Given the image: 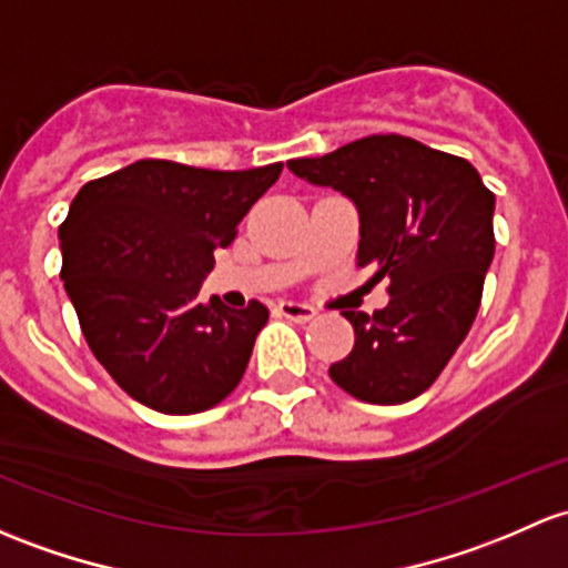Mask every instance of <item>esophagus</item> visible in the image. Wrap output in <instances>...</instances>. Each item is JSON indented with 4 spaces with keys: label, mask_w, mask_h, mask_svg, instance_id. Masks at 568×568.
Returning <instances> with one entry per match:
<instances>
[{
    "label": "esophagus",
    "mask_w": 568,
    "mask_h": 568,
    "mask_svg": "<svg viewBox=\"0 0 568 568\" xmlns=\"http://www.w3.org/2000/svg\"><path fill=\"white\" fill-rule=\"evenodd\" d=\"M277 313L283 315V318L296 321V324H307V321L315 318V307H310V304H302V302H280Z\"/></svg>",
    "instance_id": "obj_1"
}]
</instances>
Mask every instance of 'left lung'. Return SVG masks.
Here are the masks:
<instances>
[{
    "label": "left lung",
    "mask_w": 568,
    "mask_h": 568,
    "mask_svg": "<svg viewBox=\"0 0 568 568\" xmlns=\"http://www.w3.org/2000/svg\"><path fill=\"white\" fill-rule=\"evenodd\" d=\"M313 184L359 209V266L389 277V304L373 315L345 310L354 351L329 375L362 403L419 397L449 364L481 304L495 255V195L457 154L408 135H367L324 158L291 160Z\"/></svg>",
    "instance_id": "8db88e82"
}]
</instances>
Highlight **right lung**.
I'll list each match as a JSON object with an SVG mask.
<instances>
[{
    "instance_id": "add662e5",
    "label": "right lung",
    "mask_w": 568,
    "mask_h": 568,
    "mask_svg": "<svg viewBox=\"0 0 568 568\" xmlns=\"http://www.w3.org/2000/svg\"><path fill=\"white\" fill-rule=\"evenodd\" d=\"M283 163L212 171L139 160L87 182L59 225L62 280L94 359L133 399L171 416L223 403L242 381L261 302L225 307L199 291Z\"/></svg>"
}]
</instances>
